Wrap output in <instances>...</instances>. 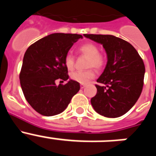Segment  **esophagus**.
<instances>
[{"mask_svg": "<svg viewBox=\"0 0 156 156\" xmlns=\"http://www.w3.org/2000/svg\"><path fill=\"white\" fill-rule=\"evenodd\" d=\"M85 87H86V85H85V84H83V83H81V84H80V88H81V89H83V88H84Z\"/></svg>", "mask_w": 156, "mask_h": 156, "instance_id": "esophagus-1", "label": "esophagus"}]
</instances>
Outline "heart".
Segmentation results:
<instances>
[{
    "label": "heart",
    "instance_id": "obj_1",
    "mask_svg": "<svg viewBox=\"0 0 156 156\" xmlns=\"http://www.w3.org/2000/svg\"><path fill=\"white\" fill-rule=\"evenodd\" d=\"M79 51L83 55L88 57L87 67H94L98 70L102 69L106 64V58L103 54L100 53V49L97 44L94 43H86L79 48ZM64 64L66 69L69 71L74 69L75 66V58L71 53H68L64 58ZM96 76L95 71L93 69H89L85 71H76L72 73L70 77L74 81L80 83H87L93 80Z\"/></svg>",
    "mask_w": 156,
    "mask_h": 156
}]
</instances>
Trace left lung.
I'll list each match as a JSON object with an SVG mask.
<instances>
[{
    "label": "left lung",
    "instance_id": "obj_1",
    "mask_svg": "<svg viewBox=\"0 0 156 156\" xmlns=\"http://www.w3.org/2000/svg\"><path fill=\"white\" fill-rule=\"evenodd\" d=\"M100 43L108 62L96 84L97 94L90 100L98 113L116 118L126 113L140 97L144 85L145 67L137 50L129 43L112 35L84 34Z\"/></svg>",
    "mask_w": 156,
    "mask_h": 156
}]
</instances>
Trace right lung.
<instances>
[{
    "instance_id": "obj_1",
    "label": "right lung",
    "mask_w": 156,
    "mask_h": 156,
    "mask_svg": "<svg viewBox=\"0 0 156 156\" xmlns=\"http://www.w3.org/2000/svg\"><path fill=\"white\" fill-rule=\"evenodd\" d=\"M80 38L83 37L79 34H51L30 45L25 53L20 84L27 101L38 113H61L80 90V83L73 80L66 84L55 83L57 80L69 79L64 58Z\"/></svg>"
}]
</instances>
